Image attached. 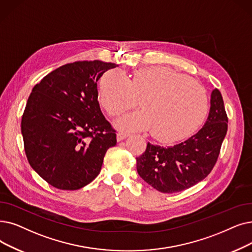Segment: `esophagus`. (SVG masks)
Returning <instances> with one entry per match:
<instances>
[{"label": "esophagus", "mask_w": 252, "mask_h": 252, "mask_svg": "<svg viewBox=\"0 0 252 252\" xmlns=\"http://www.w3.org/2000/svg\"><path fill=\"white\" fill-rule=\"evenodd\" d=\"M129 135L126 134V133H124V132H118L117 135H116V138H117V141H123L125 139H126Z\"/></svg>", "instance_id": "34e87169"}]
</instances>
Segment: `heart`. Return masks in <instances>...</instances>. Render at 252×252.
Returning a JSON list of instances; mask_svg holds the SVG:
<instances>
[{
    "mask_svg": "<svg viewBox=\"0 0 252 252\" xmlns=\"http://www.w3.org/2000/svg\"><path fill=\"white\" fill-rule=\"evenodd\" d=\"M138 97L143 109L119 118L116 126L126 130L153 129V137L161 142L191 135L208 112L204 87L173 69H140L134 72L132 80L119 70L103 76L100 102L109 115L117 116L134 108Z\"/></svg>",
    "mask_w": 252,
    "mask_h": 252,
    "instance_id": "1",
    "label": "heart"
}]
</instances>
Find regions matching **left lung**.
I'll use <instances>...</instances> for the list:
<instances>
[{"mask_svg":"<svg viewBox=\"0 0 252 252\" xmlns=\"http://www.w3.org/2000/svg\"><path fill=\"white\" fill-rule=\"evenodd\" d=\"M206 124L195 135L174 146L147 143L143 155L136 158L140 177L160 192L188 189L210 174L220 153L227 132V115L222 95L212 91Z\"/></svg>","mask_w":252,"mask_h":252,"instance_id":"left-lung-1","label":"left lung"}]
</instances>
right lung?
I'll return each mask as SVG.
<instances>
[{
  "label": "right lung",
  "mask_w": 252,
  "mask_h": 252,
  "mask_svg": "<svg viewBox=\"0 0 252 252\" xmlns=\"http://www.w3.org/2000/svg\"><path fill=\"white\" fill-rule=\"evenodd\" d=\"M117 64L82 61L63 64L32 89L21 118L31 167L53 188L76 190L100 174L116 130L97 102L96 82Z\"/></svg>",
  "instance_id": "1"
}]
</instances>
